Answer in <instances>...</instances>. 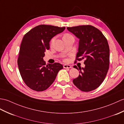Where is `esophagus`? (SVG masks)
I'll use <instances>...</instances> for the list:
<instances>
[{
	"instance_id": "1",
	"label": "esophagus",
	"mask_w": 124,
	"mask_h": 124,
	"mask_svg": "<svg viewBox=\"0 0 124 124\" xmlns=\"http://www.w3.org/2000/svg\"><path fill=\"white\" fill-rule=\"evenodd\" d=\"M63 68H71V66L69 64H64L63 65Z\"/></svg>"
}]
</instances>
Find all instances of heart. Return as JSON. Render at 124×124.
Wrapping results in <instances>:
<instances>
[{"instance_id":"b5f03b06","label":"heart","mask_w":124,"mask_h":124,"mask_svg":"<svg viewBox=\"0 0 124 124\" xmlns=\"http://www.w3.org/2000/svg\"><path fill=\"white\" fill-rule=\"evenodd\" d=\"M68 35H68V34H67V35H65L64 36H68ZM54 39L53 38L51 40V43H52L53 42H54Z\"/></svg>"}]
</instances>
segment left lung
<instances>
[{
	"label": "left lung",
	"mask_w": 124,
	"mask_h": 124,
	"mask_svg": "<svg viewBox=\"0 0 124 124\" xmlns=\"http://www.w3.org/2000/svg\"><path fill=\"white\" fill-rule=\"evenodd\" d=\"M67 29L79 39L76 60L85 59V68L73 67L79 70L80 74L73 82L82 91H93L101 84L108 72L109 47L107 40L101 31L91 25L78 26Z\"/></svg>",
	"instance_id": "obj_1"
}]
</instances>
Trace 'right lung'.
Segmentation results:
<instances>
[{
    "mask_svg": "<svg viewBox=\"0 0 124 124\" xmlns=\"http://www.w3.org/2000/svg\"><path fill=\"white\" fill-rule=\"evenodd\" d=\"M65 29V27L40 25L23 37L17 63L23 81L32 90H45L63 69V65L59 63L46 64L43 57L46 50L50 48L51 39Z\"/></svg>",
    "mask_w": 124,
    "mask_h": 124,
    "instance_id": "add662e5",
    "label": "right lung"
}]
</instances>
